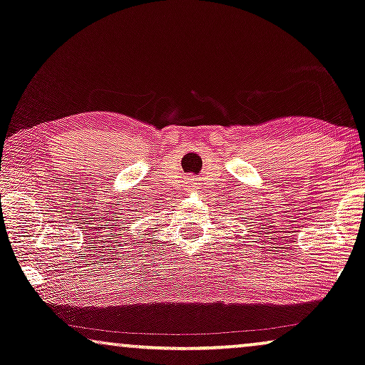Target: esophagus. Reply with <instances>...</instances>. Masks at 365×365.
Segmentation results:
<instances>
[{
	"mask_svg": "<svg viewBox=\"0 0 365 365\" xmlns=\"http://www.w3.org/2000/svg\"><path fill=\"white\" fill-rule=\"evenodd\" d=\"M190 188H193V190H197V182H190Z\"/></svg>",
	"mask_w": 365,
	"mask_h": 365,
	"instance_id": "obj_1",
	"label": "esophagus"
}]
</instances>
